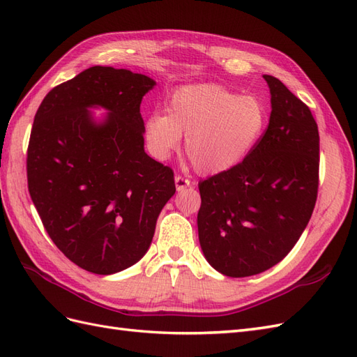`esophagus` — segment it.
<instances>
[{
	"label": "esophagus",
	"mask_w": 357,
	"mask_h": 357,
	"mask_svg": "<svg viewBox=\"0 0 357 357\" xmlns=\"http://www.w3.org/2000/svg\"><path fill=\"white\" fill-rule=\"evenodd\" d=\"M174 181H176V188H177V190H183L185 188L192 186V181H190L189 178H186V177L180 176V174H178V176H176Z\"/></svg>",
	"instance_id": "34e87169"
}]
</instances>
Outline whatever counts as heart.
I'll return each instance as SVG.
<instances>
[{
	"mask_svg": "<svg viewBox=\"0 0 357 357\" xmlns=\"http://www.w3.org/2000/svg\"><path fill=\"white\" fill-rule=\"evenodd\" d=\"M265 105L255 96H238L222 84L181 86L169 95L168 114L146 121L150 152L165 160L186 135L185 152L199 174L214 176L240 165L264 135Z\"/></svg>",
	"mask_w": 357,
	"mask_h": 357,
	"instance_id": "heart-1",
	"label": "heart"
}]
</instances>
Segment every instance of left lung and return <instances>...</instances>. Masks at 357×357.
<instances>
[{
    "label": "left lung",
    "instance_id": "8db88e82",
    "mask_svg": "<svg viewBox=\"0 0 357 357\" xmlns=\"http://www.w3.org/2000/svg\"><path fill=\"white\" fill-rule=\"evenodd\" d=\"M264 79L273 107L264 135L240 165L198 185L199 244L228 277L255 275L283 261L317 201V123L282 82Z\"/></svg>",
    "mask_w": 357,
    "mask_h": 357
}]
</instances>
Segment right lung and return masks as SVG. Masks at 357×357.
Wrapping results in <instances>:
<instances>
[{
    "label": "right lung",
    "instance_id": "right-lung-1",
    "mask_svg": "<svg viewBox=\"0 0 357 357\" xmlns=\"http://www.w3.org/2000/svg\"><path fill=\"white\" fill-rule=\"evenodd\" d=\"M144 74L91 67L55 86L32 123L28 190L46 232L71 262L109 275L149 250L174 172L144 152ZM111 113L100 126L87 109Z\"/></svg>",
    "mask_w": 357,
    "mask_h": 357
}]
</instances>
